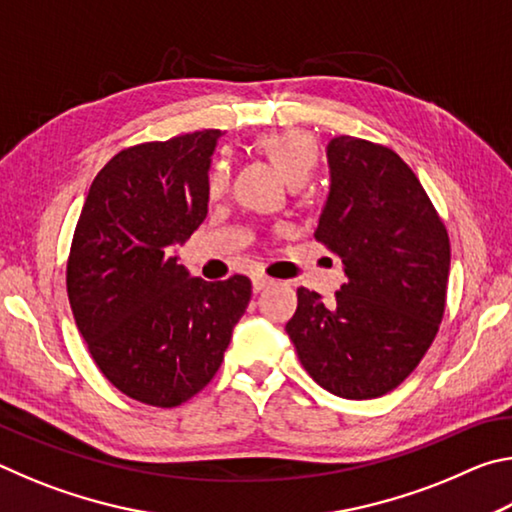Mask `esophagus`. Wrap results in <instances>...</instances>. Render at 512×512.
I'll use <instances>...</instances> for the list:
<instances>
[{
	"mask_svg": "<svg viewBox=\"0 0 512 512\" xmlns=\"http://www.w3.org/2000/svg\"><path fill=\"white\" fill-rule=\"evenodd\" d=\"M250 280H253V291L255 293L264 291L266 287H271V284H273V277H268L264 273H253V277H250Z\"/></svg>",
	"mask_w": 512,
	"mask_h": 512,
	"instance_id": "1",
	"label": "esophagus"
}]
</instances>
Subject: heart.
<instances>
[{
  "mask_svg": "<svg viewBox=\"0 0 512 512\" xmlns=\"http://www.w3.org/2000/svg\"><path fill=\"white\" fill-rule=\"evenodd\" d=\"M264 153L271 158L284 178L289 180L291 185H305L311 178V173L316 171L318 164V149L314 137L305 131H298V128H287V131H275L264 135L259 140ZM230 185V167L225 160L214 162L210 171V178H207V192L212 198L223 196L228 192Z\"/></svg>",
  "mask_w": 512,
  "mask_h": 512,
  "instance_id": "1",
  "label": "heart"
}]
</instances>
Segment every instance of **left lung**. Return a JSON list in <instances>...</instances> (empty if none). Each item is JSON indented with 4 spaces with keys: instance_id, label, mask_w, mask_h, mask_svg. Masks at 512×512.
Here are the masks:
<instances>
[{
    "instance_id": "left-lung-1",
    "label": "left lung",
    "mask_w": 512,
    "mask_h": 512,
    "mask_svg": "<svg viewBox=\"0 0 512 512\" xmlns=\"http://www.w3.org/2000/svg\"><path fill=\"white\" fill-rule=\"evenodd\" d=\"M329 196L316 239L341 257L332 302L298 289L289 339L311 379L345 400H372L411 375L438 334L449 237L400 155L341 135L327 144Z\"/></svg>"
}]
</instances>
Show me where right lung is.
I'll list each match as a JSON object with an SVG mask.
<instances>
[{
    "mask_svg": "<svg viewBox=\"0 0 512 512\" xmlns=\"http://www.w3.org/2000/svg\"><path fill=\"white\" fill-rule=\"evenodd\" d=\"M221 131L119 151L85 198L67 259V296L94 363L137 402L171 409L210 384L250 280L189 277L171 255L207 216Z\"/></svg>",
    "mask_w": 512,
    "mask_h": 512,
    "instance_id": "right-lung-1",
    "label": "right lung"
}]
</instances>
